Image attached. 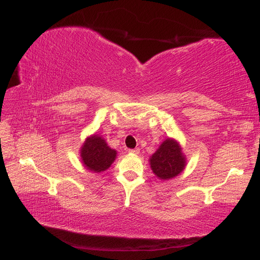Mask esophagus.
Returning a JSON list of instances; mask_svg holds the SVG:
<instances>
[{
  "instance_id": "34e87169",
  "label": "esophagus",
  "mask_w": 260,
  "mask_h": 260,
  "mask_svg": "<svg viewBox=\"0 0 260 260\" xmlns=\"http://www.w3.org/2000/svg\"><path fill=\"white\" fill-rule=\"evenodd\" d=\"M128 152H131V154H138V152H139V149H138V148L128 149Z\"/></svg>"
}]
</instances>
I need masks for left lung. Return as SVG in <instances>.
<instances>
[{
    "instance_id": "1",
    "label": "left lung",
    "mask_w": 260,
    "mask_h": 260,
    "mask_svg": "<svg viewBox=\"0 0 260 260\" xmlns=\"http://www.w3.org/2000/svg\"><path fill=\"white\" fill-rule=\"evenodd\" d=\"M185 159L180 146L174 139H166L150 158V167L161 180L178 176L183 170Z\"/></svg>"
}]
</instances>
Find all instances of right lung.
I'll list each match as a JSON object with an SVG mask.
<instances>
[{
  "label": "right lung",
  "instance_id": "obj_1",
  "mask_svg": "<svg viewBox=\"0 0 260 260\" xmlns=\"http://www.w3.org/2000/svg\"><path fill=\"white\" fill-rule=\"evenodd\" d=\"M116 151L110 148L104 139L92 136L86 139L81 149V158L86 168L94 172L108 169L115 160Z\"/></svg>",
  "mask_w": 260,
  "mask_h": 260
}]
</instances>
